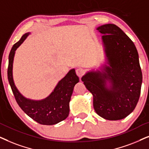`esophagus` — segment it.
<instances>
[{
	"mask_svg": "<svg viewBox=\"0 0 149 149\" xmlns=\"http://www.w3.org/2000/svg\"><path fill=\"white\" fill-rule=\"evenodd\" d=\"M76 72L77 76H78L80 78L83 76V75H84V70H83V69H81V68L77 69L76 71Z\"/></svg>",
	"mask_w": 149,
	"mask_h": 149,
	"instance_id": "34e87169",
	"label": "esophagus"
}]
</instances>
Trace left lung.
I'll list each match as a JSON object with an SVG mask.
<instances>
[{"mask_svg":"<svg viewBox=\"0 0 149 149\" xmlns=\"http://www.w3.org/2000/svg\"><path fill=\"white\" fill-rule=\"evenodd\" d=\"M102 35L106 63L82 78L93 96L99 116L110 120L127 117L140 95L142 74L134 43L119 27L107 24L97 28Z\"/></svg>","mask_w":149,"mask_h":149,"instance_id":"left-lung-1","label":"left lung"}]
</instances>
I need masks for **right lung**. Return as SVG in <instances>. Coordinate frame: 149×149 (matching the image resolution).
Masks as SVG:
<instances>
[{
    "label": "right lung",
    "instance_id": "obj_1",
    "mask_svg": "<svg viewBox=\"0 0 149 149\" xmlns=\"http://www.w3.org/2000/svg\"><path fill=\"white\" fill-rule=\"evenodd\" d=\"M30 34V33H25L11 49L7 70L8 80L17 104L28 116L39 124L45 125H55L68 116L69 102L73 88L80 80L75 69H71L66 76L59 81L52 92L45 99L33 100L23 96L15 86L13 81V64L15 50Z\"/></svg>",
    "mask_w": 149,
    "mask_h": 149
}]
</instances>
